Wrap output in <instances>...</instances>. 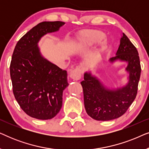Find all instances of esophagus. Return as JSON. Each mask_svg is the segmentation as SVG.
Returning <instances> with one entry per match:
<instances>
[{
	"label": "esophagus",
	"mask_w": 149,
	"mask_h": 149,
	"mask_svg": "<svg viewBox=\"0 0 149 149\" xmlns=\"http://www.w3.org/2000/svg\"><path fill=\"white\" fill-rule=\"evenodd\" d=\"M70 78L72 80L77 81L81 79V70L80 68H76L71 69L70 70Z\"/></svg>",
	"instance_id": "obj_1"
}]
</instances>
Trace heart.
<instances>
[{
  "label": "heart",
  "instance_id": "heart-1",
  "mask_svg": "<svg viewBox=\"0 0 149 149\" xmlns=\"http://www.w3.org/2000/svg\"><path fill=\"white\" fill-rule=\"evenodd\" d=\"M105 36V34L101 31L85 32L79 36V46L82 48H87L92 47L101 42L100 51H104L107 49L109 44L107 40H103Z\"/></svg>",
  "mask_w": 149,
  "mask_h": 149
}]
</instances>
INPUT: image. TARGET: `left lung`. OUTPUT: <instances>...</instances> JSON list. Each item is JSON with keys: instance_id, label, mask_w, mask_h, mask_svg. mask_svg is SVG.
I'll return each instance as SVG.
<instances>
[{"instance_id": "left-lung-1", "label": "left lung", "mask_w": 149, "mask_h": 149, "mask_svg": "<svg viewBox=\"0 0 149 149\" xmlns=\"http://www.w3.org/2000/svg\"><path fill=\"white\" fill-rule=\"evenodd\" d=\"M109 62H126L127 72L125 85L115 88L104 84L91 70L84 73L81 81L84 95L85 111L89 116L97 121H110L119 118L125 113L136 98L141 67L138 52L127 36L122 33L115 56Z\"/></svg>"}]
</instances>
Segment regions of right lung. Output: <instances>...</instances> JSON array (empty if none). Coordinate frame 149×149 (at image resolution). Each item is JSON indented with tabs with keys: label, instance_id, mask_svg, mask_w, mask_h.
<instances>
[{
	"label": "right lung",
	"instance_id": "1",
	"mask_svg": "<svg viewBox=\"0 0 149 149\" xmlns=\"http://www.w3.org/2000/svg\"><path fill=\"white\" fill-rule=\"evenodd\" d=\"M64 24L40 22L24 34L14 49L10 65L14 96L21 109L35 119H52L62 107L63 91L69 85L68 74L44 58L38 42Z\"/></svg>",
	"mask_w": 149,
	"mask_h": 149
}]
</instances>
